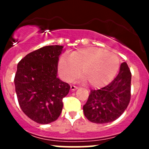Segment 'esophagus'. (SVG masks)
<instances>
[{"mask_svg":"<svg viewBox=\"0 0 149 149\" xmlns=\"http://www.w3.org/2000/svg\"><path fill=\"white\" fill-rule=\"evenodd\" d=\"M78 88V87L76 86H70V89H71V91H75V90H76Z\"/></svg>","mask_w":149,"mask_h":149,"instance_id":"34e87169","label":"esophagus"}]
</instances>
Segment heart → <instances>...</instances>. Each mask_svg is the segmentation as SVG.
Segmentation results:
<instances>
[{
  "label": "heart",
  "mask_w": 149,
  "mask_h": 149,
  "mask_svg": "<svg viewBox=\"0 0 149 149\" xmlns=\"http://www.w3.org/2000/svg\"><path fill=\"white\" fill-rule=\"evenodd\" d=\"M119 59L116 55L106 49L87 47L73 51L70 56L63 55L58 62L60 76L65 81H72L81 72L83 75L77 80L94 88L107 85L115 77L119 68Z\"/></svg>",
  "instance_id": "obj_1"
}]
</instances>
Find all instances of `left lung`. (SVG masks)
<instances>
[{
	"label": "left lung",
	"instance_id": "left-lung-1",
	"mask_svg": "<svg viewBox=\"0 0 149 149\" xmlns=\"http://www.w3.org/2000/svg\"><path fill=\"white\" fill-rule=\"evenodd\" d=\"M131 73L125 62L115 79L99 90H91L83 110L91 123L104 124L118 119L130 102Z\"/></svg>",
	"mask_w": 149,
	"mask_h": 149
}]
</instances>
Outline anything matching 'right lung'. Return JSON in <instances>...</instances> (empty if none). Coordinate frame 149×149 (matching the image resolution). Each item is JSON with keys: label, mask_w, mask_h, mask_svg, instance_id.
<instances>
[{"label": "right lung", "mask_w": 149, "mask_h": 149, "mask_svg": "<svg viewBox=\"0 0 149 149\" xmlns=\"http://www.w3.org/2000/svg\"><path fill=\"white\" fill-rule=\"evenodd\" d=\"M61 45L43 47L26 55L17 65L14 78L18 102L24 113L40 124L56 120L70 86L58 78Z\"/></svg>", "instance_id": "obj_1"}]
</instances>
